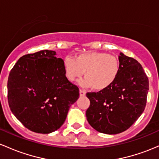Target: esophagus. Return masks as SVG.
I'll use <instances>...</instances> for the list:
<instances>
[{"instance_id":"34e87169","label":"esophagus","mask_w":159,"mask_h":159,"mask_svg":"<svg viewBox=\"0 0 159 159\" xmlns=\"http://www.w3.org/2000/svg\"><path fill=\"white\" fill-rule=\"evenodd\" d=\"M80 95L81 96V97H83V96H85V91L82 90V89H80Z\"/></svg>"}]
</instances>
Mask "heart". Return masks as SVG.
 Here are the masks:
<instances>
[{
  "label": "heart",
  "mask_w": 159,
  "mask_h": 159,
  "mask_svg": "<svg viewBox=\"0 0 159 159\" xmlns=\"http://www.w3.org/2000/svg\"><path fill=\"white\" fill-rule=\"evenodd\" d=\"M65 76L73 82L84 74L80 81L83 86L103 91L113 84L118 77L120 65L116 57L105 52H86L75 56L65 57L63 61Z\"/></svg>",
  "instance_id": "b5f03b06"
}]
</instances>
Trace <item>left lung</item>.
Segmentation results:
<instances>
[{
  "label": "left lung",
  "instance_id": "obj_1",
  "mask_svg": "<svg viewBox=\"0 0 159 159\" xmlns=\"http://www.w3.org/2000/svg\"><path fill=\"white\" fill-rule=\"evenodd\" d=\"M120 70L117 79L108 89L88 92L90 106L86 118L98 132L116 134L126 131L145 109L149 80L141 65L120 52Z\"/></svg>",
  "mask_w": 159,
  "mask_h": 159
}]
</instances>
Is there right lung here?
Here are the masks:
<instances>
[{"instance_id":"1","label":"right lung","mask_w":159,"mask_h":159,"mask_svg":"<svg viewBox=\"0 0 159 159\" xmlns=\"http://www.w3.org/2000/svg\"><path fill=\"white\" fill-rule=\"evenodd\" d=\"M56 52L41 50L21 57L8 77L7 98L12 113L28 129L49 134L65 122L79 88L65 76Z\"/></svg>"}]
</instances>
